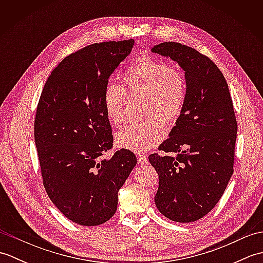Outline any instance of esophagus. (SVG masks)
I'll list each match as a JSON object with an SVG mask.
<instances>
[{
  "mask_svg": "<svg viewBox=\"0 0 263 263\" xmlns=\"http://www.w3.org/2000/svg\"><path fill=\"white\" fill-rule=\"evenodd\" d=\"M138 163L141 164V165H147L148 164V159H147L146 156L139 155L138 156Z\"/></svg>",
  "mask_w": 263,
  "mask_h": 263,
  "instance_id": "obj_1",
  "label": "esophagus"
}]
</instances>
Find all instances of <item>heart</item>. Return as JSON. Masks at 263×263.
<instances>
[{
  "label": "heart",
  "mask_w": 263,
  "mask_h": 263,
  "mask_svg": "<svg viewBox=\"0 0 263 263\" xmlns=\"http://www.w3.org/2000/svg\"><path fill=\"white\" fill-rule=\"evenodd\" d=\"M123 81L126 91L131 95H146L144 115H158L166 123H174L181 116L186 98V83L178 70L161 61L144 57L126 70ZM124 88L111 83L106 86L103 95L104 110L115 126H120L124 121ZM158 117L152 115L128 124L116 133L115 143L135 153L147 152L164 137V125Z\"/></svg>",
  "instance_id": "b5f03b06"
}]
</instances>
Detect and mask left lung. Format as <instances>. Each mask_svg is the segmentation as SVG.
<instances>
[{
  "instance_id": "obj_1",
  "label": "left lung",
  "mask_w": 263,
  "mask_h": 263,
  "mask_svg": "<svg viewBox=\"0 0 263 263\" xmlns=\"http://www.w3.org/2000/svg\"><path fill=\"white\" fill-rule=\"evenodd\" d=\"M152 52L180 65L186 83L182 114L158 148L177 157L149 156L159 176L155 203L168 219L191 222L214 209L233 174L237 123L232 97L218 66L195 49L166 42Z\"/></svg>"
}]
</instances>
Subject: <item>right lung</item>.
Segmentation results:
<instances>
[{"mask_svg": "<svg viewBox=\"0 0 263 263\" xmlns=\"http://www.w3.org/2000/svg\"><path fill=\"white\" fill-rule=\"evenodd\" d=\"M133 46V39L105 42L69 55L52 71L39 98L35 143L44 186L78 225H102L113 217L119 190L137 165L127 149L103 157L113 144L104 90Z\"/></svg>", "mask_w": 263, "mask_h": 263, "instance_id": "obj_1", "label": "right lung"}]
</instances>
